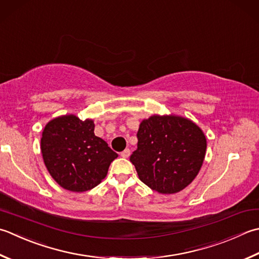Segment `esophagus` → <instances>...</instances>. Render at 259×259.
I'll use <instances>...</instances> for the list:
<instances>
[{
	"label": "esophagus",
	"mask_w": 259,
	"mask_h": 259,
	"mask_svg": "<svg viewBox=\"0 0 259 259\" xmlns=\"http://www.w3.org/2000/svg\"><path fill=\"white\" fill-rule=\"evenodd\" d=\"M120 155H121V157H123V158H128V157L130 156V149H124Z\"/></svg>",
	"instance_id": "esophagus-1"
}]
</instances>
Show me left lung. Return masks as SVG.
Wrapping results in <instances>:
<instances>
[{
    "label": "left lung",
    "mask_w": 259,
    "mask_h": 259,
    "mask_svg": "<svg viewBox=\"0 0 259 259\" xmlns=\"http://www.w3.org/2000/svg\"><path fill=\"white\" fill-rule=\"evenodd\" d=\"M130 161L140 181L161 194L184 190L203 164L206 139L193 121L179 115H151L141 121Z\"/></svg>",
    "instance_id": "1"
}]
</instances>
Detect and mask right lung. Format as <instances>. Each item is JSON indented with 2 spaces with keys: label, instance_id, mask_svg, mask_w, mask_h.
<instances>
[{
  "label": "right lung",
  "instance_id": "1",
  "mask_svg": "<svg viewBox=\"0 0 259 259\" xmlns=\"http://www.w3.org/2000/svg\"><path fill=\"white\" fill-rule=\"evenodd\" d=\"M93 120L74 114L55 118L41 137L44 163L53 179L65 190L85 192L99 185L118 154L94 135Z\"/></svg>",
  "mask_w": 259,
  "mask_h": 259
}]
</instances>
